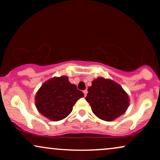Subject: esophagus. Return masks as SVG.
<instances>
[{"label":"esophagus","mask_w":160,"mask_h":160,"mask_svg":"<svg viewBox=\"0 0 160 160\" xmlns=\"http://www.w3.org/2000/svg\"><path fill=\"white\" fill-rule=\"evenodd\" d=\"M84 92V96H85V97H86V96H87V92H87V90L86 89V90H84V92Z\"/></svg>","instance_id":"1"}]
</instances>
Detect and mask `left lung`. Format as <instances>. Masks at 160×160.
Returning a JSON list of instances; mask_svg holds the SVG:
<instances>
[{"instance_id": "left-lung-1", "label": "left lung", "mask_w": 160, "mask_h": 160, "mask_svg": "<svg viewBox=\"0 0 160 160\" xmlns=\"http://www.w3.org/2000/svg\"><path fill=\"white\" fill-rule=\"evenodd\" d=\"M86 100L96 117L111 122L124 114L130 106V98L124 89L114 81L98 77L88 87Z\"/></svg>"}]
</instances>
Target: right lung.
I'll return each instance as SVG.
<instances>
[{
	"instance_id": "right-lung-1",
	"label": "right lung",
	"mask_w": 160,
	"mask_h": 160,
	"mask_svg": "<svg viewBox=\"0 0 160 160\" xmlns=\"http://www.w3.org/2000/svg\"><path fill=\"white\" fill-rule=\"evenodd\" d=\"M84 93L71 84L68 77L62 76L47 80L36 94L35 102L38 112L52 121H60L67 117L73 106Z\"/></svg>"
}]
</instances>
